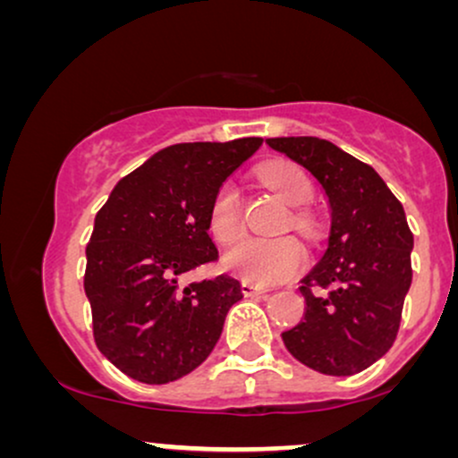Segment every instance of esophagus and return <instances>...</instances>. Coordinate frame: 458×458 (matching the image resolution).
I'll use <instances>...</instances> for the list:
<instances>
[{
	"instance_id": "1",
	"label": "esophagus",
	"mask_w": 458,
	"mask_h": 458,
	"mask_svg": "<svg viewBox=\"0 0 458 458\" xmlns=\"http://www.w3.org/2000/svg\"><path fill=\"white\" fill-rule=\"evenodd\" d=\"M241 293H243L245 297H259V295H265V288L262 286H256V284L251 282H243L241 284Z\"/></svg>"
}]
</instances>
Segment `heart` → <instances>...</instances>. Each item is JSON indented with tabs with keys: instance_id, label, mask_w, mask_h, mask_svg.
Returning <instances> with one entry per match:
<instances>
[{
	"instance_id": "heart-1",
	"label": "heart",
	"mask_w": 458,
	"mask_h": 458,
	"mask_svg": "<svg viewBox=\"0 0 458 458\" xmlns=\"http://www.w3.org/2000/svg\"><path fill=\"white\" fill-rule=\"evenodd\" d=\"M262 181L269 185L288 207H301L312 198V182L301 170L293 165H271L262 172ZM293 224L299 230H308L306 215H293ZM208 228L219 243H233L243 233L241 199L234 185L225 182L215 193L208 208ZM306 265V250L293 236L284 239H241L224 254V267L241 280L273 286L295 277Z\"/></svg>"
}]
</instances>
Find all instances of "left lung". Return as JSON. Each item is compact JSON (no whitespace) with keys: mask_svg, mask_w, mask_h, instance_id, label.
I'll use <instances>...</instances> for the list:
<instances>
[{"mask_svg":"<svg viewBox=\"0 0 458 458\" xmlns=\"http://www.w3.org/2000/svg\"><path fill=\"white\" fill-rule=\"evenodd\" d=\"M267 144L314 176L331 215L327 250L299 286L306 312L282 334L284 346L320 375H355L390 351L411 286L413 234L403 204L370 165L327 140Z\"/></svg>","mask_w":458,"mask_h":458,"instance_id":"8db88e82","label":"left lung"}]
</instances>
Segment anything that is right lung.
<instances>
[{"label":"right lung","mask_w":458,"mask_h":458,"mask_svg":"<svg viewBox=\"0 0 458 458\" xmlns=\"http://www.w3.org/2000/svg\"><path fill=\"white\" fill-rule=\"evenodd\" d=\"M260 138L167 146L115 182L94 217L83 288L98 351L131 379L161 386L211 355L241 282L181 277L217 259L208 208Z\"/></svg>","instance_id":"obj_1"}]
</instances>
